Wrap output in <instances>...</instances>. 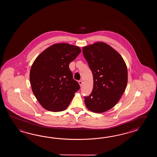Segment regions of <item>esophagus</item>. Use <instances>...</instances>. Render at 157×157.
Listing matches in <instances>:
<instances>
[{"label":"esophagus","instance_id":"34e87169","mask_svg":"<svg viewBox=\"0 0 157 157\" xmlns=\"http://www.w3.org/2000/svg\"><path fill=\"white\" fill-rule=\"evenodd\" d=\"M78 83H79L80 86H82V81H81V80L78 81Z\"/></svg>","mask_w":157,"mask_h":157}]
</instances>
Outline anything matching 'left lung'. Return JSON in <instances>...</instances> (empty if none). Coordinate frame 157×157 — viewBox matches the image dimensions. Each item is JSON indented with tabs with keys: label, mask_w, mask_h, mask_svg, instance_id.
<instances>
[{
	"label": "left lung",
	"mask_w": 157,
	"mask_h": 157,
	"mask_svg": "<svg viewBox=\"0 0 157 157\" xmlns=\"http://www.w3.org/2000/svg\"><path fill=\"white\" fill-rule=\"evenodd\" d=\"M83 56L93 75V89L85 104L94 113H103L115 106L127 86V68L123 58L112 47L97 42L83 47Z\"/></svg>",
	"instance_id": "obj_1"
}]
</instances>
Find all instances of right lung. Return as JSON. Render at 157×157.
Returning a JSON list of instances; mask_svg holds the SVG:
<instances>
[{
	"instance_id": "right-lung-1",
	"label": "right lung",
	"mask_w": 157,
	"mask_h": 157,
	"mask_svg": "<svg viewBox=\"0 0 157 157\" xmlns=\"http://www.w3.org/2000/svg\"><path fill=\"white\" fill-rule=\"evenodd\" d=\"M81 52L79 47L69 44H54L34 60L30 70V83L44 109L60 112L70 105L80 85L73 78L69 64Z\"/></svg>"
}]
</instances>
